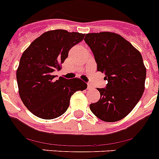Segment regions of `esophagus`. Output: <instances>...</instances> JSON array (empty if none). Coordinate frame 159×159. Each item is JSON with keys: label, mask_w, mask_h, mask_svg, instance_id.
<instances>
[{"label": "esophagus", "mask_w": 159, "mask_h": 159, "mask_svg": "<svg viewBox=\"0 0 159 159\" xmlns=\"http://www.w3.org/2000/svg\"><path fill=\"white\" fill-rule=\"evenodd\" d=\"M91 89H92V86L91 85V84H88V90H91Z\"/></svg>", "instance_id": "esophagus-1"}]
</instances>
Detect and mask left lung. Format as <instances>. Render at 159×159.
Returning <instances> with one entry per match:
<instances>
[{"mask_svg": "<svg viewBox=\"0 0 159 159\" xmlns=\"http://www.w3.org/2000/svg\"><path fill=\"white\" fill-rule=\"evenodd\" d=\"M84 40L95 57L97 70L104 73L106 88H97L98 102L90 109L104 122L121 120L134 109L145 89L147 69L139 51L120 35L88 33Z\"/></svg>", "mask_w": 159, "mask_h": 159, "instance_id": "left-lung-1", "label": "left lung"}]
</instances>
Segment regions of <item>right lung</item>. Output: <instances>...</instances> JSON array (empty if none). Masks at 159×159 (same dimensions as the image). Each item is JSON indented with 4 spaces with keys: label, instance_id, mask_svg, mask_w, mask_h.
Wrapping results in <instances>:
<instances>
[{
    "label": "right lung",
    "instance_id": "1",
    "mask_svg": "<svg viewBox=\"0 0 159 159\" xmlns=\"http://www.w3.org/2000/svg\"><path fill=\"white\" fill-rule=\"evenodd\" d=\"M84 34L57 29L44 32L23 52L16 70L19 95L25 106L34 116L52 119L62 116L71 96L84 91L87 84L80 79L56 80L52 72L61 64L70 49L84 40Z\"/></svg>",
    "mask_w": 159,
    "mask_h": 159
}]
</instances>
